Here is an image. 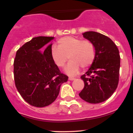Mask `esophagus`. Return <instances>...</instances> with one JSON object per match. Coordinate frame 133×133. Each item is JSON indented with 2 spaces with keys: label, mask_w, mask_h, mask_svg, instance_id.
<instances>
[{
  "label": "esophagus",
  "mask_w": 133,
  "mask_h": 133,
  "mask_svg": "<svg viewBox=\"0 0 133 133\" xmlns=\"http://www.w3.org/2000/svg\"><path fill=\"white\" fill-rule=\"evenodd\" d=\"M75 79V78H74V77H69V81H74Z\"/></svg>",
  "instance_id": "34e87169"
}]
</instances>
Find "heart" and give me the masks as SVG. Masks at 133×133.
I'll return each instance as SVG.
<instances>
[{
  "mask_svg": "<svg viewBox=\"0 0 133 133\" xmlns=\"http://www.w3.org/2000/svg\"><path fill=\"white\" fill-rule=\"evenodd\" d=\"M57 46L52 47L50 55L58 67H63L69 58L70 62L65 71L70 75L79 72L81 67L87 69L93 63L96 50L93 43L89 40H82L75 36H66L57 41Z\"/></svg>",
  "mask_w": 133,
  "mask_h": 133,
  "instance_id": "obj_1",
  "label": "heart"
}]
</instances>
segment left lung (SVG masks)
<instances>
[{"label":"left lung","mask_w":133,"mask_h":133,"mask_svg":"<svg viewBox=\"0 0 133 133\" xmlns=\"http://www.w3.org/2000/svg\"><path fill=\"white\" fill-rule=\"evenodd\" d=\"M94 44L96 55L89 70L81 77L84 87L79 96L84 101L97 104L107 100L117 89L119 80V51L105 35L89 31L83 34Z\"/></svg>","instance_id":"8db88e82"}]
</instances>
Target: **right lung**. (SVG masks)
<instances>
[{
  "instance_id": "add662e5",
  "label": "right lung",
  "mask_w": 133,
  "mask_h": 133,
  "mask_svg": "<svg viewBox=\"0 0 133 133\" xmlns=\"http://www.w3.org/2000/svg\"><path fill=\"white\" fill-rule=\"evenodd\" d=\"M54 39L38 36L26 43L16 52L14 78L18 92L26 103L36 107H46L58 97L60 87L68 81L54 63L50 55L52 44L44 52L39 49Z\"/></svg>"
}]
</instances>
